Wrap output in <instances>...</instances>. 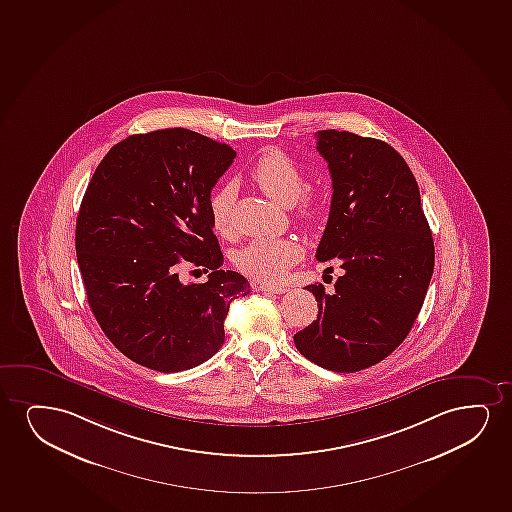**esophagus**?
<instances>
[{"mask_svg": "<svg viewBox=\"0 0 512 512\" xmlns=\"http://www.w3.org/2000/svg\"><path fill=\"white\" fill-rule=\"evenodd\" d=\"M255 290H259V292L264 293H285L288 292L285 286H269V285H260L255 288Z\"/></svg>", "mask_w": 512, "mask_h": 512, "instance_id": "34e87169", "label": "esophagus"}]
</instances>
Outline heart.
Listing matches in <instances>:
<instances>
[{"instance_id":"obj_1","label":"heart","mask_w":512,"mask_h":512,"mask_svg":"<svg viewBox=\"0 0 512 512\" xmlns=\"http://www.w3.org/2000/svg\"><path fill=\"white\" fill-rule=\"evenodd\" d=\"M250 180L267 198L278 205L290 206L299 200V217L304 222H316L323 215L325 205L318 194H299L306 187L304 173L295 161L278 149H266L250 168ZM298 196L301 198L299 199ZM236 189L233 184L215 187L206 210L215 233L227 236L233 226V205ZM299 259V248L288 239L257 238L236 253V266L248 278L262 283H276L283 279Z\"/></svg>"}]
</instances>
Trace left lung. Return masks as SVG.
Instances as JSON below:
<instances>
[{
  "mask_svg": "<svg viewBox=\"0 0 512 512\" xmlns=\"http://www.w3.org/2000/svg\"><path fill=\"white\" fill-rule=\"evenodd\" d=\"M316 139L333 187L316 259L333 260L344 273L332 293L306 286L318 300V319L293 342L326 370L359 372L387 358L412 330L434 271V241L417 180L394 147L337 130Z\"/></svg>",
  "mask_w": 512,
  "mask_h": 512,
  "instance_id": "left-lung-1",
  "label": "left lung"
}]
</instances>
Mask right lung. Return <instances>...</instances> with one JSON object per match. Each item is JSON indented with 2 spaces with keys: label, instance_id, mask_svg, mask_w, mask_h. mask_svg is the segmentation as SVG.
<instances>
[{
  "label": "right lung",
  "instance_id": "obj_1",
  "mask_svg": "<svg viewBox=\"0 0 512 512\" xmlns=\"http://www.w3.org/2000/svg\"><path fill=\"white\" fill-rule=\"evenodd\" d=\"M233 147L187 128L137 133L100 161L76 220V255L88 306L118 351L163 373L205 363L224 344L231 300L245 276L224 255L206 201ZM184 261L211 269L182 284ZM208 273V271H206Z\"/></svg>",
  "mask_w": 512,
  "mask_h": 512
}]
</instances>
